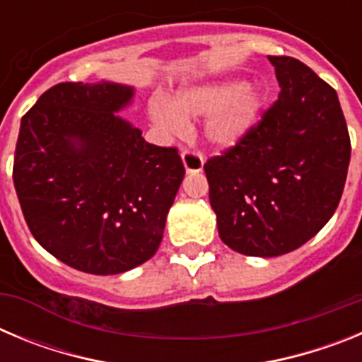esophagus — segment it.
<instances>
[{
  "label": "esophagus",
  "instance_id": "obj_1",
  "mask_svg": "<svg viewBox=\"0 0 362 362\" xmlns=\"http://www.w3.org/2000/svg\"><path fill=\"white\" fill-rule=\"evenodd\" d=\"M181 159H183V165H185V170L187 174H196V172L203 170V158H201L199 153L196 152H183L181 153Z\"/></svg>",
  "mask_w": 362,
  "mask_h": 362
}]
</instances>
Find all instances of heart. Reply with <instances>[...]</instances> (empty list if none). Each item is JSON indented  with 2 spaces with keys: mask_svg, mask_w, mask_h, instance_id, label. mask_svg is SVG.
I'll list each match as a JSON object with an SVG mask.
<instances>
[{
  "mask_svg": "<svg viewBox=\"0 0 362 362\" xmlns=\"http://www.w3.org/2000/svg\"><path fill=\"white\" fill-rule=\"evenodd\" d=\"M263 107L264 94L259 86H246L243 79H225L187 86L175 92L172 101L156 95L148 105V116L168 134L185 132L190 121L209 117L204 139L225 152L238 146L254 129Z\"/></svg>",
  "mask_w": 362,
  "mask_h": 362,
  "instance_id": "b5f03b06",
  "label": "heart"
}]
</instances>
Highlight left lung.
<instances>
[{
    "mask_svg": "<svg viewBox=\"0 0 362 362\" xmlns=\"http://www.w3.org/2000/svg\"><path fill=\"white\" fill-rule=\"evenodd\" d=\"M268 59L279 99L238 146L204 165L221 241L252 257L288 254L330 221L351 152L337 92L296 57Z\"/></svg>",
    "mask_w": 362,
    "mask_h": 362,
    "instance_id": "1",
    "label": "left lung"
}]
</instances>
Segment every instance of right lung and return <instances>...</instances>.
Wrapping results in <instances>:
<instances>
[{
	"instance_id": "1",
	"label": "right lung",
	"mask_w": 362,
	"mask_h": 362,
	"mask_svg": "<svg viewBox=\"0 0 362 362\" xmlns=\"http://www.w3.org/2000/svg\"><path fill=\"white\" fill-rule=\"evenodd\" d=\"M134 94L107 79L59 83L19 127L14 187L32 235L94 276L129 272L158 252L185 177L175 148L150 145L117 114Z\"/></svg>"
}]
</instances>
